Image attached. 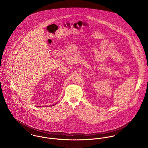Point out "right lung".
Instances as JSON below:
<instances>
[{"label": "right lung", "mask_w": 148, "mask_h": 148, "mask_svg": "<svg viewBox=\"0 0 148 148\" xmlns=\"http://www.w3.org/2000/svg\"><path fill=\"white\" fill-rule=\"evenodd\" d=\"M55 105H56V104H53V105H52V106H55Z\"/></svg>", "instance_id": "obj_1"}]
</instances>
